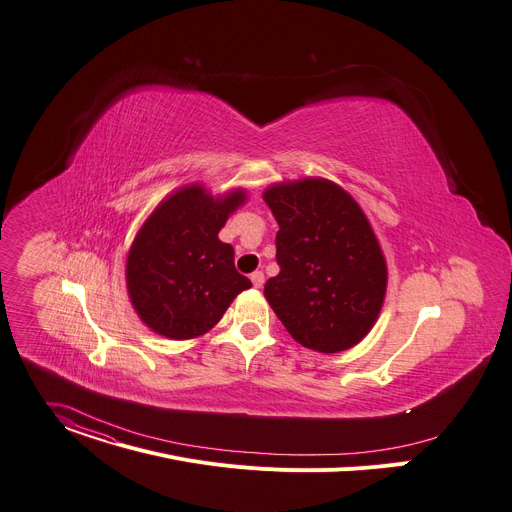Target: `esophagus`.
I'll return each mask as SVG.
<instances>
[{
	"label": "esophagus",
	"instance_id": "1",
	"mask_svg": "<svg viewBox=\"0 0 512 512\" xmlns=\"http://www.w3.org/2000/svg\"><path fill=\"white\" fill-rule=\"evenodd\" d=\"M263 280H265L263 271H253V273H251V282H253L255 288H261V286H263Z\"/></svg>",
	"mask_w": 512,
	"mask_h": 512
}]
</instances>
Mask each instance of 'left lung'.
<instances>
[{
	"mask_svg": "<svg viewBox=\"0 0 512 512\" xmlns=\"http://www.w3.org/2000/svg\"><path fill=\"white\" fill-rule=\"evenodd\" d=\"M280 230V273L265 298L304 347L337 353L359 343L376 322L388 271L365 214L324 179L273 185L263 196Z\"/></svg>",
	"mask_w": 512,
	"mask_h": 512,
	"instance_id": "1",
	"label": "left lung"
}]
</instances>
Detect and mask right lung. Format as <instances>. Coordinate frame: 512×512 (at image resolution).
Here are the masks:
<instances>
[{
  "mask_svg": "<svg viewBox=\"0 0 512 512\" xmlns=\"http://www.w3.org/2000/svg\"><path fill=\"white\" fill-rule=\"evenodd\" d=\"M245 200H214L200 185L165 200L138 232L126 261L130 300L145 324L169 339L210 331L237 294L251 288L235 267V249L218 239Z\"/></svg>",
  "mask_w": 512,
  "mask_h": 512,
  "instance_id": "add662e5",
  "label": "right lung"
}]
</instances>
